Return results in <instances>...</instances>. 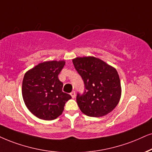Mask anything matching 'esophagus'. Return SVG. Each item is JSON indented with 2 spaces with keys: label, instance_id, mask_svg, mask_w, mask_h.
<instances>
[{
  "label": "esophagus",
  "instance_id": "1",
  "mask_svg": "<svg viewBox=\"0 0 152 152\" xmlns=\"http://www.w3.org/2000/svg\"><path fill=\"white\" fill-rule=\"evenodd\" d=\"M70 95H71V96H72V98H74V97H76V93H75V91H72V93H70Z\"/></svg>",
  "mask_w": 152,
  "mask_h": 152
}]
</instances>
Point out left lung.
<instances>
[{
  "label": "left lung",
  "instance_id": "obj_1",
  "mask_svg": "<svg viewBox=\"0 0 152 152\" xmlns=\"http://www.w3.org/2000/svg\"><path fill=\"white\" fill-rule=\"evenodd\" d=\"M72 61L85 88L83 93H78L76 96L80 111L91 117H101L111 112L121 95L116 69L94 57H77Z\"/></svg>",
  "mask_w": 152,
  "mask_h": 152
}]
</instances>
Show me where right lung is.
<instances>
[{"label": "right lung", "instance_id": "add662e5", "mask_svg": "<svg viewBox=\"0 0 152 152\" xmlns=\"http://www.w3.org/2000/svg\"><path fill=\"white\" fill-rule=\"evenodd\" d=\"M64 61L40 63L28 71L23 78L22 96L28 110L43 120H53L62 114L65 103L72 98L62 92L58 75Z\"/></svg>", "mask_w": 152, "mask_h": 152}]
</instances>
